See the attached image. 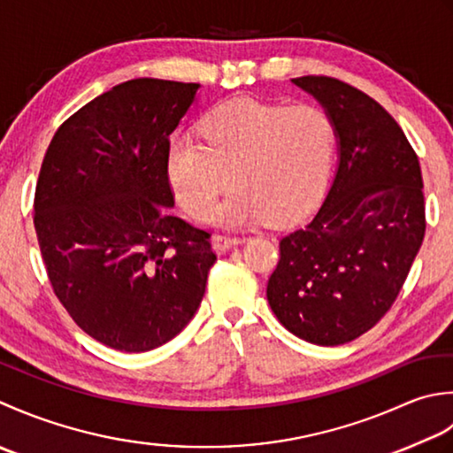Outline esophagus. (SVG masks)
I'll return each instance as SVG.
<instances>
[{
    "label": "esophagus",
    "mask_w": 453,
    "mask_h": 453,
    "mask_svg": "<svg viewBox=\"0 0 453 453\" xmlns=\"http://www.w3.org/2000/svg\"><path fill=\"white\" fill-rule=\"evenodd\" d=\"M240 242L238 236H228V234H213V250L217 254H225L228 248H233Z\"/></svg>",
    "instance_id": "obj_1"
}]
</instances>
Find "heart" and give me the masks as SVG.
Masks as SVG:
<instances>
[{"label": "heart", "instance_id": "b5f03b06", "mask_svg": "<svg viewBox=\"0 0 453 453\" xmlns=\"http://www.w3.org/2000/svg\"><path fill=\"white\" fill-rule=\"evenodd\" d=\"M201 138L173 134L165 173L175 201L196 219L213 213L228 173L234 191L213 215L223 225L299 217L325 188L334 150V131L320 107L248 97L203 119Z\"/></svg>", "mask_w": 453, "mask_h": 453}]
</instances>
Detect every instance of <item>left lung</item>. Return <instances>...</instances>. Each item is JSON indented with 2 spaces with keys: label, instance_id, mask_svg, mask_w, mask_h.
Wrapping results in <instances>:
<instances>
[{
  "label": "left lung",
  "instance_id": "left-lung-1",
  "mask_svg": "<svg viewBox=\"0 0 453 453\" xmlns=\"http://www.w3.org/2000/svg\"><path fill=\"white\" fill-rule=\"evenodd\" d=\"M291 81L325 107L338 168L311 223L281 238L267 303L295 336L338 346L373 328L407 280L426 230L422 173L375 99L328 76Z\"/></svg>",
  "mask_w": 453,
  "mask_h": 453
}]
</instances>
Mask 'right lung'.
<instances>
[{
    "mask_svg": "<svg viewBox=\"0 0 453 453\" xmlns=\"http://www.w3.org/2000/svg\"><path fill=\"white\" fill-rule=\"evenodd\" d=\"M199 84L138 78L54 133L35 191V230L73 322L121 352H149L188 326L217 256L207 230L173 217L170 134Z\"/></svg>",
    "mask_w": 453,
    "mask_h": 453,
    "instance_id": "add662e5",
    "label": "right lung"
}]
</instances>
